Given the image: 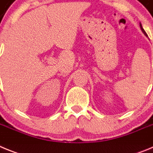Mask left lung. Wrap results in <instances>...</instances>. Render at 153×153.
<instances>
[{"mask_svg": "<svg viewBox=\"0 0 153 153\" xmlns=\"http://www.w3.org/2000/svg\"><path fill=\"white\" fill-rule=\"evenodd\" d=\"M140 28H141L142 31H143V33H144V34H145V35H146V36H147V33H146V31H145V30H144V29H143V27H142V24H140Z\"/></svg>", "mask_w": 153, "mask_h": 153, "instance_id": "left-lung-1", "label": "left lung"}]
</instances>
